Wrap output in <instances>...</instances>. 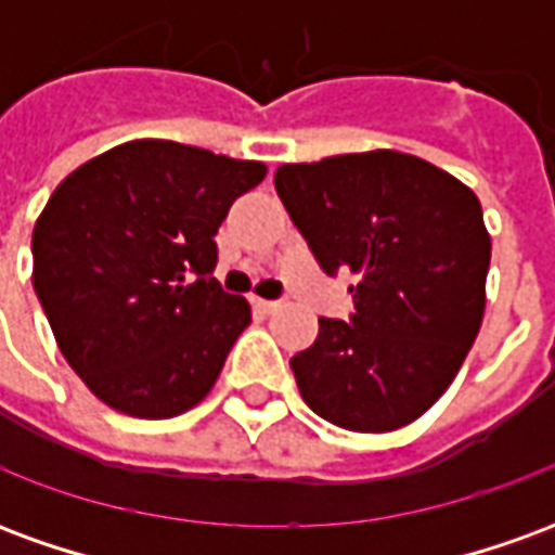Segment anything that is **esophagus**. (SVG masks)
<instances>
[{"label": "esophagus", "mask_w": 555, "mask_h": 555, "mask_svg": "<svg viewBox=\"0 0 555 555\" xmlns=\"http://www.w3.org/2000/svg\"><path fill=\"white\" fill-rule=\"evenodd\" d=\"M282 306L279 300H261V297H255V309H261L264 314H273Z\"/></svg>", "instance_id": "34e87169"}]
</instances>
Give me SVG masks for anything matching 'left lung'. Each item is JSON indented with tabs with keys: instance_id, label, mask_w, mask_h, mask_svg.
Segmentation results:
<instances>
[{
	"instance_id": "left-lung-1",
	"label": "left lung",
	"mask_w": 555,
	"mask_h": 555,
	"mask_svg": "<svg viewBox=\"0 0 555 555\" xmlns=\"http://www.w3.org/2000/svg\"><path fill=\"white\" fill-rule=\"evenodd\" d=\"M276 193L353 314L321 318L291 360L302 401L338 428L410 425L449 389L485 314L490 237L476 193L401 151L285 163Z\"/></svg>"
}]
</instances>
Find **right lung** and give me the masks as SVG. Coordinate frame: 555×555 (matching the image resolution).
<instances>
[{
	"label": "right lung",
	"instance_id": "1",
	"mask_svg": "<svg viewBox=\"0 0 555 555\" xmlns=\"http://www.w3.org/2000/svg\"><path fill=\"white\" fill-rule=\"evenodd\" d=\"M264 175L255 159L137 139L55 186L31 234V282L103 404L171 418L217 384L253 312L214 279V234Z\"/></svg>",
	"mask_w": 555,
	"mask_h": 555
}]
</instances>
